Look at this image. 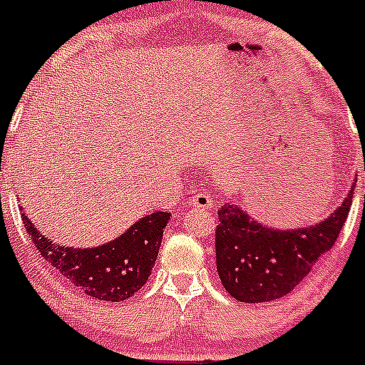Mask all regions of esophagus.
<instances>
[{
  "label": "esophagus",
  "instance_id": "obj_1",
  "mask_svg": "<svg viewBox=\"0 0 365 365\" xmlns=\"http://www.w3.org/2000/svg\"><path fill=\"white\" fill-rule=\"evenodd\" d=\"M190 205L198 207V209L202 210H210L214 207V202L209 194H196V196L190 200Z\"/></svg>",
  "mask_w": 365,
  "mask_h": 365
}]
</instances>
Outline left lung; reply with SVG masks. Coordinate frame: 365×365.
I'll use <instances>...</instances> for the list:
<instances>
[{"instance_id":"left-lung-1","label":"left lung","mask_w":365,"mask_h":365,"mask_svg":"<svg viewBox=\"0 0 365 365\" xmlns=\"http://www.w3.org/2000/svg\"><path fill=\"white\" fill-rule=\"evenodd\" d=\"M355 185L356 178L326 220L299 229H274L236 203H225L217 210L216 267L230 297L252 304L290 294L335 245L351 209Z\"/></svg>"}]
</instances>
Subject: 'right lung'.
Wrapping results in <instances>:
<instances>
[{
  "label": "right lung",
  "mask_w": 365,
  "mask_h": 365,
  "mask_svg": "<svg viewBox=\"0 0 365 365\" xmlns=\"http://www.w3.org/2000/svg\"><path fill=\"white\" fill-rule=\"evenodd\" d=\"M169 217L171 212L155 210L113 241L91 248H73L48 240L25 212L23 223L43 259L75 288L98 301L120 302L148 282Z\"/></svg>",
  "instance_id": "add662e5"
}]
</instances>
